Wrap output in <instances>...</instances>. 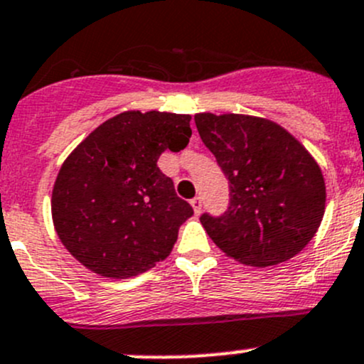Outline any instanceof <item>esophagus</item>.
Returning <instances> with one entry per match:
<instances>
[{
	"label": "esophagus",
	"mask_w": 364,
	"mask_h": 364,
	"mask_svg": "<svg viewBox=\"0 0 364 364\" xmlns=\"http://www.w3.org/2000/svg\"><path fill=\"white\" fill-rule=\"evenodd\" d=\"M190 204H192L193 213H196V215H200V211H203V199H200V197H193V199L190 200Z\"/></svg>",
	"instance_id": "esophagus-1"
}]
</instances>
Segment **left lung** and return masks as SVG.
<instances>
[{
	"label": "left lung",
	"mask_w": 364,
	"mask_h": 364,
	"mask_svg": "<svg viewBox=\"0 0 364 364\" xmlns=\"http://www.w3.org/2000/svg\"><path fill=\"white\" fill-rule=\"evenodd\" d=\"M205 148L229 179V208L204 213L213 243L232 259L266 267L292 259L322 222L321 167L285 128L245 114H196Z\"/></svg>",
	"instance_id": "8db88e82"
}]
</instances>
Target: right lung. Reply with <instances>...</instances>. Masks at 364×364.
I'll return each instance as SVG.
<instances>
[{"label": "right lung", "mask_w": 364, "mask_h": 364, "mask_svg": "<svg viewBox=\"0 0 364 364\" xmlns=\"http://www.w3.org/2000/svg\"><path fill=\"white\" fill-rule=\"evenodd\" d=\"M188 114L121 112L91 132L61 165L53 222L65 248L87 269L130 278L172 252L193 215L156 161L186 148Z\"/></svg>", "instance_id": "add662e5"}]
</instances>
